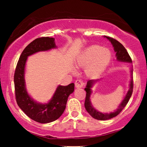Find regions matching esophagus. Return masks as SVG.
I'll use <instances>...</instances> for the list:
<instances>
[{
	"mask_svg": "<svg viewBox=\"0 0 147 147\" xmlns=\"http://www.w3.org/2000/svg\"><path fill=\"white\" fill-rule=\"evenodd\" d=\"M84 85V82L80 79L76 80L75 82V86L76 88H82Z\"/></svg>",
	"mask_w": 147,
	"mask_h": 147,
	"instance_id": "34e87169",
	"label": "esophagus"
}]
</instances>
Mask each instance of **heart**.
<instances>
[{
  "instance_id": "b5f03b06",
  "label": "heart",
  "mask_w": 147,
  "mask_h": 147,
  "mask_svg": "<svg viewBox=\"0 0 147 147\" xmlns=\"http://www.w3.org/2000/svg\"><path fill=\"white\" fill-rule=\"evenodd\" d=\"M111 53L108 49L98 45L88 47L76 59L80 67H87L86 75L92 78H97L103 73L111 61Z\"/></svg>"
}]
</instances>
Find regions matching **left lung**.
<instances>
[{
	"label": "left lung",
	"instance_id": "8db88e82",
	"mask_svg": "<svg viewBox=\"0 0 147 147\" xmlns=\"http://www.w3.org/2000/svg\"><path fill=\"white\" fill-rule=\"evenodd\" d=\"M108 40L111 42L112 44L113 47H114V51L116 53V57L118 61H123V62H128V63H132L131 59L130 58V55H129L127 51L124 48V47L122 45L121 43H119L118 41L116 39H113L110 37L104 36ZM95 82V80H90L88 81L87 83L86 88L84 89L86 91V96L85 103H84V106H85L86 109L87 111L90 114L91 117H93L94 119H97V120L100 121H105L108 120V119H110L113 117H115L117 115H118L119 113L121 112V111L124 109V107L126 106V104L128 102L129 99L130 98L131 94L133 92V88H134V83H133V69H131V81L130 84V88L127 92V94H126L125 97L122 101V102L119 104L118 106V109H117L114 112H111L109 113H102L101 112H99L96 109L93 108V106L91 105V101H90V96L91 94V89L92 86Z\"/></svg>",
	"mask_w": 147,
	"mask_h": 147
}]
</instances>
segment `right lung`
Returning <instances> with one entry per match:
<instances>
[{
    "instance_id": "1",
    "label": "right lung",
    "mask_w": 147,
    "mask_h": 147,
    "mask_svg": "<svg viewBox=\"0 0 147 147\" xmlns=\"http://www.w3.org/2000/svg\"><path fill=\"white\" fill-rule=\"evenodd\" d=\"M54 38L42 37L31 42L21 53L14 74L16 98L18 106L32 120L40 123H49L58 119L65 109L69 96L74 91V84L58 86L53 98L47 104L34 101L28 95L25 88L24 69L28 56L38 52L56 48Z\"/></svg>"
}]
</instances>
